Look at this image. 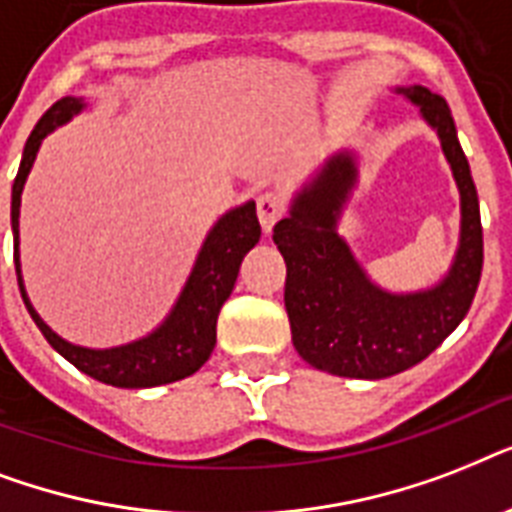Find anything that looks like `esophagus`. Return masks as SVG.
I'll use <instances>...</instances> for the list:
<instances>
[{"instance_id":"1","label":"esophagus","mask_w":512,"mask_h":512,"mask_svg":"<svg viewBox=\"0 0 512 512\" xmlns=\"http://www.w3.org/2000/svg\"><path fill=\"white\" fill-rule=\"evenodd\" d=\"M281 217H284V201H281V196H276V193H263L260 199H257V220H260V225H263L265 233L273 231V225L279 223Z\"/></svg>"}]
</instances>
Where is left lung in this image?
<instances>
[{"label": "left lung", "instance_id": "left-lung-1", "mask_svg": "<svg viewBox=\"0 0 512 512\" xmlns=\"http://www.w3.org/2000/svg\"><path fill=\"white\" fill-rule=\"evenodd\" d=\"M393 92L417 106L422 122L436 132L460 191V239L444 276L425 289L393 292L358 263L337 231L358 185L353 148L329 156L273 228V241L287 263L284 305L295 350L321 372L353 380L393 377L428 358L468 316L484 265L478 193L452 111L422 84L393 87Z\"/></svg>", "mask_w": 512, "mask_h": 512}]
</instances>
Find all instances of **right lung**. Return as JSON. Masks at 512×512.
Here are the masks:
<instances>
[{
  "label": "right lung",
  "instance_id": "right-lung-1",
  "mask_svg": "<svg viewBox=\"0 0 512 512\" xmlns=\"http://www.w3.org/2000/svg\"><path fill=\"white\" fill-rule=\"evenodd\" d=\"M87 108V100L66 95L60 98L47 114L36 122L34 132L28 135L23 159L15 183H12L10 223L12 241H15V271H18V287L23 295L31 319L39 327L47 342L58 350L60 356L71 361L79 372L90 374L98 382L114 385V388H156L191 377L207 364L217 342V316L220 308L231 297L236 276H239L241 260L249 249L260 241V223H257L255 201H244L239 207L228 209L215 220L204 241L199 255L193 260V268L185 279L180 295L172 303L170 313L162 324H156L148 335L138 340L114 345V348H87L76 345L52 332L50 324L36 313L28 300L23 273H20V196L36 162V154L42 148L44 138L58 127L68 124Z\"/></svg>",
  "mask_w": 512,
  "mask_h": 512
}]
</instances>
